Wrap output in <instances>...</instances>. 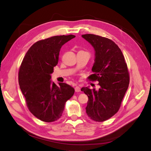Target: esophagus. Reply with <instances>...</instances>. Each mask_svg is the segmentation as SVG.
<instances>
[{
    "instance_id": "34e87169",
    "label": "esophagus",
    "mask_w": 151,
    "mask_h": 151,
    "mask_svg": "<svg viewBox=\"0 0 151 151\" xmlns=\"http://www.w3.org/2000/svg\"><path fill=\"white\" fill-rule=\"evenodd\" d=\"M75 91H76V92H80V91H81V88H79V86H76V88H75Z\"/></svg>"
}]
</instances>
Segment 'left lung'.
<instances>
[{
	"label": "left lung",
	"mask_w": 151,
	"mask_h": 151,
	"mask_svg": "<svg viewBox=\"0 0 151 151\" xmlns=\"http://www.w3.org/2000/svg\"><path fill=\"white\" fill-rule=\"evenodd\" d=\"M82 37L95 50L94 74L88 79L98 81L100 86L98 91L88 87L81 89L88 96L86 113L91 120L104 122L119 110L129 88V72L121 50L112 40L93 34L83 35Z\"/></svg>",
	"instance_id": "obj_1"
}]
</instances>
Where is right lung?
<instances>
[{"mask_svg":"<svg viewBox=\"0 0 151 151\" xmlns=\"http://www.w3.org/2000/svg\"><path fill=\"white\" fill-rule=\"evenodd\" d=\"M75 37L72 35L55 36L38 41L21 63L18 77L20 89L30 112L43 122L58 120L66 101L74 94L70 86L59 83L58 86L50 79L62 45Z\"/></svg>","mask_w":151,"mask_h":151,"instance_id":"obj_1","label":"right lung"}]
</instances>
